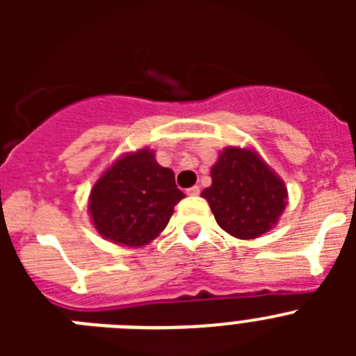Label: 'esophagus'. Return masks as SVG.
I'll list each match as a JSON object with an SVG mask.
<instances>
[{"label": "esophagus", "instance_id": "1", "mask_svg": "<svg viewBox=\"0 0 356 356\" xmlns=\"http://www.w3.org/2000/svg\"><path fill=\"white\" fill-rule=\"evenodd\" d=\"M187 194L188 196H197V194H200V187H197V185H194V187L187 188Z\"/></svg>", "mask_w": 356, "mask_h": 356}]
</instances>
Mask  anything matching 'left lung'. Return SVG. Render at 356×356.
<instances>
[{
    "mask_svg": "<svg viewBox=\"0 0 356 356\" xmlns=\"http://www.w3.org/2000/svg\"><path fill=\"white\" fill-rule=\"evenodd\" d=\"M209 201L217 225L237 238H257L276 225L287 188L254 151L226 147L210 171Z\"/></svg>",
    "mask_w": 356,
    "mask_h": 356,
    "instance_id": "obj_1",
    "label": "left lung"
}]
</instances>
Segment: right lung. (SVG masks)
<instances>
[{
  "mask_svg": "<svg viewBox=\"0 0 356 356\" xmlns=\"http://www.w3.org/2000/svg\"><path fill=\"white\" fill-rule=\"evenodd\" d=\"M185 197L175 172L159 165L153 151L139 149L110 165L90 191L89 210L102 237L121 246H146L168 226Z\"/></svg>",
  "mask_w": 356,
  "mask_h": 356,
  "instance_id": "add662e5",
  "label": "right lung"
}]
</instances>
